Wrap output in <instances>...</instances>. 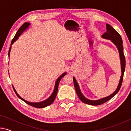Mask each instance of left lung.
<instances>
[{"mask_svg":"<svg viewBox=\"0 0 131 131\" xmlns=\"http://www.w3.org/2000/svg\"><path fill=\"white\" fill-rule=\"evenodd\" d=\"M106 32L105 34L102 35V37L108 40H111L113 43L117 48V49L118 50L119 55V58H120L121 61V76L120 77V80H119L118 85L117 86V88L116 90L112 94H111L109 96H108L106 97H103L100 99L96 101H92L86 98V97L82 94V93L80 89L79 85L76 80L75 79L74 77H73V82H74V85L75 90L77 95L79 97V99L83 102L85 103L86 104L90 105H99L101 104H103L104 103L110 100V99H112L113 97L116 95L117 92L119 91V89L121 87L122 83H123V76L124 74V72H125V56L124 54V48L123 46V40L120 35L118 34L117 31L114 29L112 27V26L110 25L109 24H106Z\"/></svg>","mask_w":131,"mask_h":131,"instance_id":"obj_1","label":"left lung"}]
</instances>
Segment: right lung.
<instances>
[{"instance_id":"right-lung-1","label":"right lung","mask_w":131,"mask_h":131,"mask_svg":"<svg viewBox=\"0 0 131 131\" xmlns=\"http://www.w3.org/2000/svg\"><path fill=\"white\" fill-rule=\"evenodd\" d=\"M30 23H24L23 25H22L20 28H19V29L18 30L17 32L16 33V34H15V36L14 37V38L13 39L12 41V43H11V46L12 45V44L14 43V42L17 40L18 38V37L20 36V35L23 34V33L25 31L26 29H27L29 26L30 25ZM11 48H12V46H10V47L9 48V51H8V57L10 56V50H11ZM66 74V73L65 72L64 73H63L62 75H61L60 76H59L58 78L57 79V81H55V87H54V90L53 91V92L52 94L51 95V96L48 97V99H46L45 101H43L42 102H37V103H34V102H28V101H25V99H24L23 98H22V97L19 96V95L17 94V92H16V91H15V88H14V87L13 86V89H14V91L15 94H16L17 96L19 97V99H21V100H23V101L25 102L26 103L28 104V105H29L30 106H33V107H36V108H43V107H47V106L50 105L51 104H52L53 102L54 101L55 97H56V96L57 95V92H58V85H59V81L61 80V79L62 78V77L65 76V75Z\"/></svg>"}]
</instances>
